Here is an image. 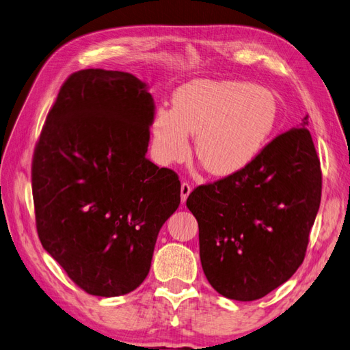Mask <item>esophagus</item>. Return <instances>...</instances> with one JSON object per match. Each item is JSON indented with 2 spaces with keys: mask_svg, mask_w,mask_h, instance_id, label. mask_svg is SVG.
I'll return each mask as SVG.
<instances>
[{
  "mask_svg": "<svg viewBox=\"0 0 350 350\" xmlns=\"http://www.w3.org/2000/svg\"><path fill=\"white\" fill-rule=\"evenodd\" d=\"M189 193H191V185L187 184V183H183V185H181V201H183V203H185Z\"/></svg>",
  "mask_w": 350,
  "mask_h": 350,
  "instance_id": "obj_1",
  "label": "esophagus"
}]
</instances>
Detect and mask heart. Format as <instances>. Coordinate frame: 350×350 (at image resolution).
Returning a JSON list of instances; mask_svg holds the SVG:
<instances>
[{"label":"heart","instance_id":"b5f03b06","mask_svg":"<svg viewBox=\"0 0 350 350\" xmlns=\"http://www.w3.org/2000/svg\"><path fill=\"white\" fill-rule=\"evenodd\" d=\"M172 103V109L159 108L152 121L159 162L185 161L189 134H196V156L216 176L239 174L256 162L279 116L269 89L238 80H193L174 93Z\"/></svg>","mask_w":350,"mask_h":350}]
</instances>
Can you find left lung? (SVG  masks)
Masks as SVG:
<instances>
[{"label":"left lung","mask_w":350,"mask_h":350,"mask_svg":"<svg viewBox=\"0 0 350 350\" xmlns=\"http://www.w3.org/2000/svg\"><path fill=\"white\" fill-rule=\"evenodd\" d=\"M306 125L308 115L247 169L187 198L198 221L203 271L225 298L260 299L304 261L321 201L320 159Z\"/></svg>","instance_id":"1"}]
</instances>
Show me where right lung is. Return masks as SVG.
Here are the masks:
<instances>
[{
    "label": "right lung",
    "mask_w": 350,
    "mask_h": 350,
    "mask_svg": "<svg viewBox=\"0 0 350 350\" xmlns=\"http://www.w3.org/2000/svg\"><path fill=\"white\" fill-rule=\"evenodd\" d=\"M154 109L133 74L89 68L62 84L42 129L31 165L38 235L90 295L139 288L181 201L178 175L146 157Z\"/></svg>",
    "instance_id": "obj_1"
}]
</instances>
